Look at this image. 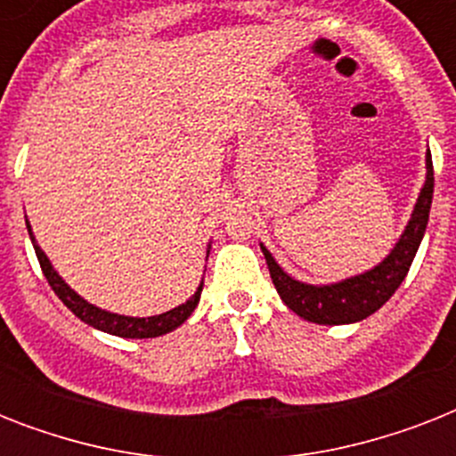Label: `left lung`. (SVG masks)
<instances>
[{
  "instance_id": "1",
  "label": "left lung",
  "mask_w": 456,
  "mask_h": 456,
  "mask_svg": "<svg viewBox=\"0 0 456 456\" xmlns=\"http://www.w3.org/2000/svg\"><path fill=\"white\" fill-rule=\"evenodd\" d=\"M433 200V160L431 151L426 153V182L419 193L417 206L411 210V217L404 227L400 241L388 256L383 257L374 270L357 274V277L343 279L338 284L312 286L303 284L298 279L289 277L272 253L260 243L265 253L270 277L274 281V289L281 296L289 307L298 317L314 322V324H353L362 322L369 314H374L386 300L397 291V286L403 284L407 272L411 267V260L417 256L419 243L424 239L426 224H428V213H431Z\"/></svg>"
}]
</instances>
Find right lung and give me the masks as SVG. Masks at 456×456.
I'll return each instance as SVG.
<instances>
[{
  "mask_svg": "<svg viewBox=\"0 0 456 456\" xmlns=\"http://www.w3.org/2000/svg\"><path fill=\"white\" fill-rule=\"evenodd\" d=\"M28 224V234L32 239V246H35V253H37L39 267L45 272L46 281L53 289V293L63 300L68 310L73 312L75 317H80L85 324L94 326L99 331H106L110 336H120V338H156V336H163V333L175 331L177 326H182L186 319L191 317V312L196 310V305L200 300V291H203V284L196 289L191 298L186 300V303L177 305L175 310H167L163 314H156V317H125V314H116V312L102 310V307H96V305L87 303V300L77 296V293L70 289V286L59 277V272L53 270L52 263H49V257L45 256V250L39 248L37 241H35V236H32L30 222L25 220Z\"/></svg>",
  "mask_w": 456,
  "mask_h": 456,
  "instance_id": "add662e5",
  "label": "right lung"
}]
</instances>
